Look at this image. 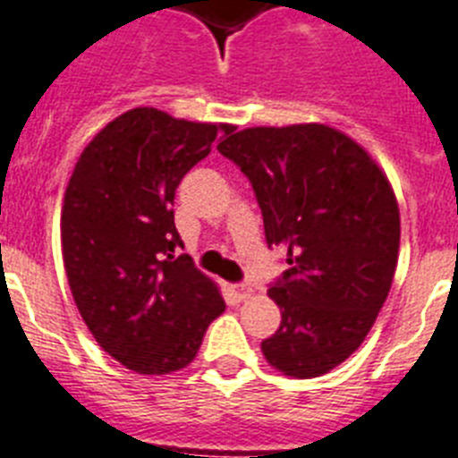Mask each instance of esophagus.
Masks as SVG:
<instances>
[{
	"label": "esophagus",
	"mask_w": 458,
	"mask_h": 458,
	"mask_svg": "<svg viewBox=\"0 0 458 458\" xmlns=\"http://www.w3.org/2000/svg\"><path fill=\"white\" fill-rule=\"evenodd\" d=\"M232 296L236 301L250 299V296H252V287H250V284H233V287H232Z\"/></svg>",
	"instance_id": "1"
}]
</instances>
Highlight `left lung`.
Masks as SVG:
<instances>
[{
    "label": "left lung",
    "mask_w": 458,
    "mask_h": 458,
    "mask_svg": "<svg viewBox=\"0 0 458 458\" xmlns=\"http://www.w3.org/2000/svg\"><path fill=\"white\" fill-rule=\"evenodd\" d=\"M217 150L241 166L268 248L287 252L268 289L280 329L261 343L273 369L310 380L359 350L392 289L401 215L385 171L329 124L248 127Z\"/></svg>",
    "instance_id": "1"
}]
</instances>
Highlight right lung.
Returning <instances> with one entry per match:
<instances>
[{
    "label": "right lung",
    "instance_id": "right-lung-1",
    "mask_svg": "<svg viewBox=\"0 0 458 458\" xmlns=\"http://www.w3.org/2000/svg\"><path fill=\"white\" fill-rule=\"evenodd\" d=\"M232 129L139 106L99 129L73 166L60 222L69 287L101 350L134 373L190 366L225 312L220 287L175 255L174 199Z\"/></svg>",
    "mask_w": 458,
    "mask_h": 458
}]
</instances>
